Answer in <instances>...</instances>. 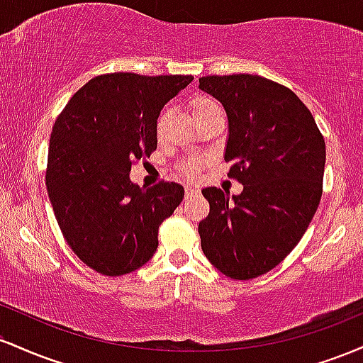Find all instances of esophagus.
<instances>
[{
    "mask_svg": "<svg viewBox=\"0 0 363 363\" xmlns=\"http://www.w3.org/2000/svg\"><path fill=\"white\" fill-rule=\"evenodd\" d=\"M198 193H199V191L196 189L194 186H187L186 187V198H193V196L198 194Z\"/></svg>",
    "mask_w": 363,
    "mask_h": 363,
    "instance_id": "obj_1",
    "label": "esophagus"
}]
</instances>
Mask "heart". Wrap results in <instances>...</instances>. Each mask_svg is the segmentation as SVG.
Masks as SVG:
<instances>
[{"mask_svg": "<svg viewBox=\"0 0 363 363\" xmlns=\"http://www.w3.org/2000/svg\"><path fill=\"white\" fill-rule=\"evenodd\" d=\"M215 106L216 104L208 97H194L193 101H191V111H193L194 116L201 114V112L211 109V107ZM199 165H201V160H199V158H186V160H182L181 170L186 176L196 177L199 172Z\"/></svg>", "mask_w": 363, "mask_h": 363, "instance_id": "b5f03b06", "label": "heart"}]
</instances>
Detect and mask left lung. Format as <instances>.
Returning a JSON list of instances; mask_svg holds the SVG:
<instances>
[{
  "instance_id": "obj_1",
  "label": "left lung",
  "mask_w": 363,
  "mask_h": 363,
  "mask_svg": "<svg viewBox=\"0 0 363 363\" xmlns=\"http://www.w3.org/2000/svg\"><path fill=\"white\" fill-rule=\"evenodd\" d=\"M228 116L225 160L239 196L206 187L210 215L201 249L218 272L251 280L278 266L306 234L323 196L326 145L318 124L285 85L257 74L199 78Z\"/></svg>"
}]
</instances>
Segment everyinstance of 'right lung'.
<instances>
[{"instance_id": "add662e5", "label": "right lung", "mask_w": 363, "mask_h": 363, "mask_svg": "<svg viewBox=\"0 0 363 363\" xmlns=\"http://www.w3.org/2000/svg\"><path fill=\"white\" fill-rule=\"evenodd\" d=\"M191 74L107 73L69 99L54 123L45 186L66 242L106 277L141 268L157 251L158 227L184 198L176 182L140 187L133 165L157 150V119Z\"/></svg>"}]
</instances>
